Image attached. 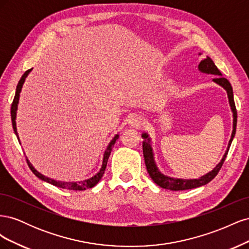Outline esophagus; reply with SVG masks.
Listing matches in <instances>:
<instances>
[{
    "instance_id": "1",
    "label": "esophagus",
    "mask_w": 249,
    "mask_h": 249,
    "mask_svg": "<svg viewBox=\"0 0 249 249\" xmlns=\"http://www.w3.org/2000/svg\"><path fill=\"white\" fill-rule=\"evenodd\" d=\"M129 124H130L131 126L137 127V129H138V127H141L144 123H143V119H142L140 116L135 115V116H133V117L130 119Z\"/></svg>"
}]
</instances>
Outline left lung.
<instances>
[{
    "label": "left lung",
    "mask_w": 249,
    "mask_h": 249,
    "mask_svg": "<svg viewBox=\"0 0 249 249\" xmlns=\"http://www.w3.org/2000/svg\"><path fill=\"white\" fill-rule=\"evenodd\" d=\"M198 70L201 72L205 73H212V74H217L218 77L213 79L215 83H217L218 85L222 86L228 92L229 96V102L231 105V108L232 111V116H233V124H232V133H231V137L230 139L228 149L225 152L222 160L219 162V164L209 173H207L206 176H202L199 178H194V179H183V178H169L162 175V173L158 169L157 165L154 160V154H153V148L150 146V139L148 137V135L146 133L142 134V138L144 139V141L142 142V149H143V157H144V161H145V166L147 169V172L149 177L152 178L154 182L160 186L161 188H164V189L167 190H172V191H179V190H187V189H192V188H197L200 186H203L211 182L216 176L217 173L219 172L220 168L222 167L223 162L227 158V155L229 153L230 146L231 144V141L235 137L236 134V126H237V110H236V105L235 101H233V93H232V87L231 85V83L229 82L228 79H225L222 77V74L220 71L217 69V66L213 62V60L210 57H207L206 59H203L200 61L198 65Z\"/></svg>",
    "instance_id": "1"
}]
</instances>
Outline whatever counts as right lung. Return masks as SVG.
Masks as SVG:
<instances>
[{"label": "right lung", "instance_id": "1", "mask_svg": "<svg viewBox=\"0 0 249 249\" xmlns=\"http://www.w3.org/2000/svg\"><path fill=\"white\" fill-rule=\"evenodd\" d=\"M32 71L31 70H28L27 71H25V73L22 74L18 84L17 86V91H16V95H14V99H13V102H12V105H11V120H12V126H13V131L14 133H16L17 137L18 139V142L20 143L19 141V138H18V131H17V123H16V118H17V110H18V100H19V93H20V90H21V87H22V84H24V82L27 78V76L29 74V72ZM118 139V134L115 135L114 138H113L111 140V142L109 143V145L107 147V149L105 150V154H104V159H103V165H102V168L101 170L96 173V175L92 178H90L88 179H85V180H82V182H78V183H73V182H59V180H55V179H52L50 178H47L44 177L43 175H41L40 172L37 171L34 167L33 165L30 163V161L27 159V163L29 165L30 169H31V171L34 173V175L44 180V182H47L49 184H52L54 185L56 187H59V188H62V189H69V190H76V191H83V190H86V189H89V188H92L94 187L97 183L100 182V179L103 178V175L105 172V169H106V166H107V162H108V159H109V156L112 152V148L113 146H114L116 140Z\"/></svg>", "mask_w": 249, "mask_h": 249}]
</instances>
